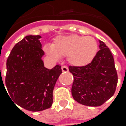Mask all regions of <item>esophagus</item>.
I'll return each instance as SVG.
<instances>
[{"label":"esophagus","instance_id":"obj_1","mask_svg":"<svg viewBox=\"0 0 126 126\" xmlns=\"http://www.w3.org/2000/svg\"><path fill=\"white\" fill-rule=\"evenodd\" d=\"M61 70H62V71L63 72H67L69 71V70H68V67L67 66H65V65H63L61 67Z\"/></svg>","mask_w":126,"mask_h":126}]
</instances>
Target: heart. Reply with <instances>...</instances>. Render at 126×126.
I'll return each mask as SVG.
<instances>
[{"instance_id":"obj_1","label":"heart","mask_w":126,"mask_h":126,"mask_svg":"<svg viewBox=\"0 0 126 126\" xmlns=\"http://www.w3.org/2000/svg\"><path fill=\"white\" fill-rule=\"evenodd\" d=\"M44 50L47 54L56 60L67 56L70 65L82 67L87 65L95 57L98 45L92 37L70 35L56 37L51 45H45Z\"/></svg>"}]
</instances>
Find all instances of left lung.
Listing matches in <instances>:
<instances>
[{"label":"left lung","mask_w":126,"mask_h":126,"mask_svg":"<svg viewBox=\"0 0 126 126\" xmlns=\"http://www.w3.org/2000/svg\"><path fill=\"white\" fill-rule=\"evenodd\" d=\"M95 57L87 65L69 66L74 77L72 97L81 105L91 107L102 105L116 91L118 81L114 60L110 49L101 40Z\"/></svg>","instance_id":"obj_1"}]
</instances>
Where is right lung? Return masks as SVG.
Instances as JSON below:
<instances>
[{"instance_id":"obj_1","label":"right lung","mask_w":126,"mask_h":126,"mask_svg":"<svg viewBox=\"0 0 126 126\" xmlns=\"http://www.w3.org/2000/svg\"><path fill=\"white\" fill-rule=\"evenodd\" d=\"M40 38L26 36L13 47L6 63L8 96L17 105L32 111L51 107L54 88L62 73L59 65L51 70L45 67Z\"/></svg>"}]
</instances>
